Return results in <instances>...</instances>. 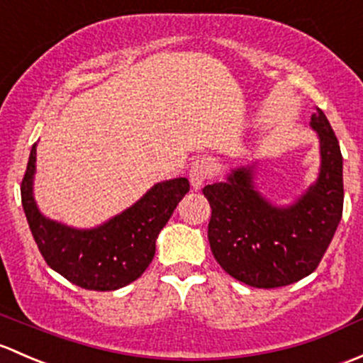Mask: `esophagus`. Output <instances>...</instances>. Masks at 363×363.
<instances>
[{
	"instance_id": "esophagus-1",
	"label": "esophagus",
	"mask_w": 363,
	"mask_h": 363,
	"mask_svg": "<svg viewBox=\"0 0 363 363\" xmlns=\"http://www.w3.org/2000/svg\"><path fill=\"white\" fill-rule=\"evenodd\" d=\"M213 173H215V162H213L211 157H199L197 160H194V164L190 166L189 171L192 189H203V185L213 177Z\"/></svg>"
}]
</instances>
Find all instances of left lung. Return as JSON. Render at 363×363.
Instances as JSON below:
<instances>
[{"instance_id":"left-lung-1","label":"left lung","mask_w":363,"mask_h":363,"mask_svg":"<svg viewBox=\"0 0 363 363\" xmlns=\"http://www.w3.org/2000/svg\"><path fill=\"white\" fill-rule=\"evenodd\" d=\"M320 141V171L290 204H274L257 186L259 160L206 185L213 257L233 278L255 289H278L318 267L342 216V155L323 111L309 122Z\"/></svg>"}]
</instances>
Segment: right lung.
Returning a JSON list of instances; mask_svg holds the SVG:
<instances>
[{
  "instance_id": "1",
  "label": "right lung",
  "mask_w": 363,
  "mask_h": 363,
  "mask_svg": "<svg viewBox=\"0 0 363 363\" xmlns=\"http://www.w3.org/2000/svg\"><path fill=\"white\" fill-rule=\"evenodd\" d=\"M36 145L21 185L22 208L45 262L73 285L111 292L140 278L155 255V241L190 190L186 178L159 182L133 206L101 225L78 229L52 220L35 201Z\"/></svg>"
}]
</instances>
